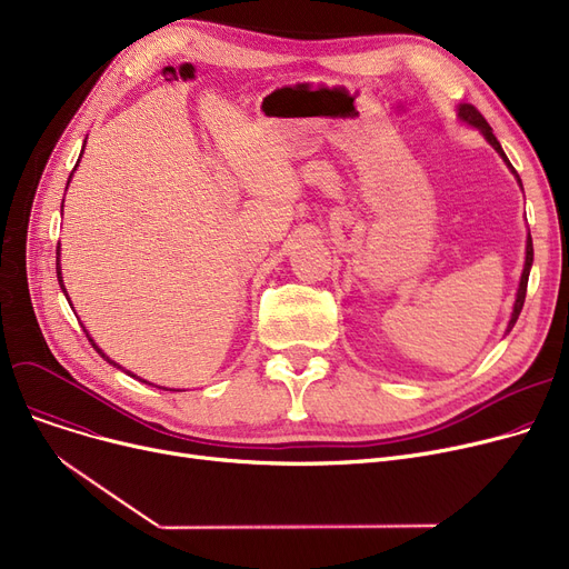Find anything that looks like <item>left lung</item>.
<instances>
[{
  "label": "left lung",
  "mask_w": 569,
  "mask_h": 569,
  "mask_svg": "<svg viewBox=\"0 0 569 569\" xmlns=\"http://www.w3.org/2000/svg\"><path fill=\"white\" fill-rule=\"evenodd\" d=\"M459 119L461 122H466L468 127H475L477 131H480L485 138H487V142L496 149V152L502 157V161L507 163V168L512 170V174L517 177V182H519V187H521V177L517 174V170L512 168V163H510V159L505 157V152H502V147H500V142L496 140V136H493V131H491V127L487 124V119L477 112V108L475 106H470V103H461L459 106ZM523 189V187H521ZM530 267H532V237H530V230H528V239H526V262H523V272H521V281H519V290H517V300H515V309H512V318H510V322H507V330H505V335H510L512 332V327H515V322L519 320V313H521V309H523V302H526V288H528V277H530Z\"/></svg>",
  "instance_id": "8db88e82"
}]
</instances>
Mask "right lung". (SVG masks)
<instances>
[{
	"instance_id": "1",
	"label": "right lung",
	"mask_w": 569,
	"mask_h": 569,
	"mask_svg": "<svg viewBox=\"0 0 569 569\" xmlns=\"http://www.w3.org/2000/svg\"><path fill=\"white\" fill-rule=\"evenodd\" d=\"M84 142H87V140H84ZM82 152H84V144H82ZM82 152H80V157H82ZM78 161H80V159H78ZM76 166H78V163H76ZM73 170H76V168H73ZM71 174H73V172H71ZM69 182H71V177H69ZM67 187H69V184H67ZM57 281H59V288H62V292L67 295V300H69V292H67V288H64V279H62V267H59V247H57ZM69 305H71V300H69ZM87 339L92 341V346L97 348V352L103 357V360H106L108 365H112V367H117V369H122V367H119L117 362H112L110 357H108V355H106V352H103V350H101V348L94 343V339H92V337L87 335ZM127 373H129V371H127ZM129 376H133V373H129ZM133 378H136V376H133ZM142 382H147V380H142ZM149 385H152V382H149Z\"/></svg>"
}]
</instances>
